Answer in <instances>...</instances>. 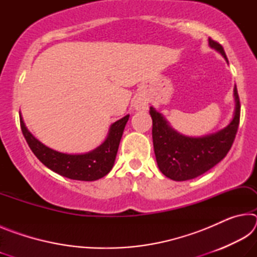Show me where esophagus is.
Returning a JSON list of instances; mask_svg holds the SVG:
<instances>
[{
    "label": "esophagus",
    "mask_w": 257,
    "mask_h": 257,
    "mask_svg": "<svg viewBox=\"0 0 257 257\" xmlns=\"http://www.w3.org/2000/svg\"><path fill=\"white\" fill-rule=\"evenodd\" d=\"M134 106L136 110H146L147 108V102L145 101V99H142V98H138L136 102H135Z\"/></svg>",
    "instance_id": "34e87169"
}]
</instances>
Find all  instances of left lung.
<instances>
[{"label":"left lung","mask_w":257,"mask_h":257,"mask_svg":"<svg viewBox=\"0 0 257 257\" xmlns=\"http://www.w3.org/2000/svg\"><path fill=\"white\" fill-rule=\"evenodd\" d=\"M208 45L221 53L228 62L221 44L208 38ZM233 96L236 107L231 122L220 132L202 137H189L176 132L161 113L153 106L150 107L156 162L165 177L176 181L194 179L224 159L233 144L240 119V101L236 85Z\"/></svg>","instance_id":"1"}]
</instances>
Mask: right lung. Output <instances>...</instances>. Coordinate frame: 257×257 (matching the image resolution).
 I'll return each instance as SVG.
<instances>
[{"label": "right lung", "instance_id": "right-lung-1", "mask_svg": "<svg viewBox=\"0 0 257 257\" xmlns=\"http://www.w3.org/2000/svg\"><path fill=\"white\" fill-rule=\"evenodd\" d=\"M20 115L21 132L28 146L41 162L59 175L69 179L94 181L101 179L111 171L118 153L119 144L129 114L111 124L107 137L96 149L85 154H67L54 151L35 138L26 128Z\"/></svg>", "mask_w": 257, "mask_h": 257}]
</instances>
